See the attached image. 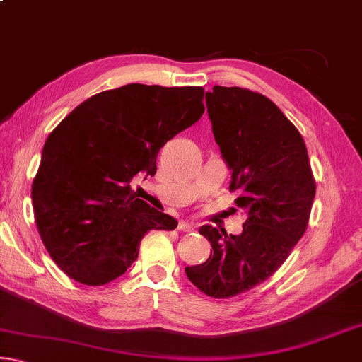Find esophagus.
Here are the masks:
<instances>
[{
	"label": "esophagus",
	"mask_w": 362,
	"mask_h": 362,
	"mask_svg": "<svg viewBox=\"0 0 362 362\" xmlns=\"http://www.w3.org/2000/svg\"><path fill=\"white\" fill-rule=\"evenodd\" d=\"M179 230L180 231H194V225L189 223V222H180Z\"/></svg>",
	"instance_id": "1"
}]
</instances>
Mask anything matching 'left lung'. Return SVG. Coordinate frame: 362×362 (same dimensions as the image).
I'll list each match as a JSON object with an SVG mask.
<instances>
[{
	"label": "left lung",
	"mask_w": 362,
	"mask_h": 362,
	"mask_svg": "<svg viewBox=\"0 0 362 362\" xmlns=\"http://www.w3.org/2000/svg\"><path fill=\"white\" fill-rule=\"evenodd\" d=\"M212 132L233 170L230 192L246 211L241 235L203 225L214 254L187 267L188 279L214 298H230L267 281L308 226L316 182L302 134L263 94L214 86L206 94Z\"/></svg>",
	"instance_id": "1"
}]
</instances>
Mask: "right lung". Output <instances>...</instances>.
<instances>
[{"label": "right lung", "mask_w": 362, "mask_h": 362, "mask_svg": "<svg viewBox=\"0 0 362 362\" xmlns=\"http://www.w3.org/2000/svg\"><path fill=\"white\" fill-rule=\"evenodd\" d=\"M203 99L201 86L126 84L89 97L49 134L32 185L35 220L71 279L112 283L137 260L146 233L177 228L131 182L156 174L159 150L203 116Z\"/></svg>", "instance_id": "add662e5"}]
</instances>
